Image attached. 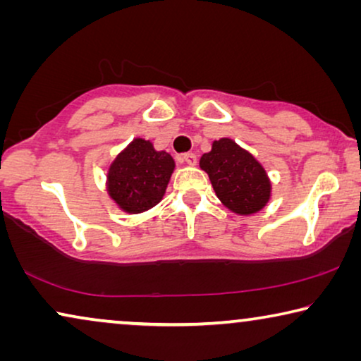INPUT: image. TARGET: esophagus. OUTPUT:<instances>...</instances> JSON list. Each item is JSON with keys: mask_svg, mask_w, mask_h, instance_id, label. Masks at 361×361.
<instances>
[{"mask_svg": "<svg viewBox=\"0 0 361 361\" xmlns=\"http://www.w3.org/2000/svg\"><path fill=\"white\" fill-rule=\"evenodd\" d=\"M182 161H184L187 166H195L197 164V156L194 154V152H187V154H184V157H182Z\"/></svg>", "mask_w": 361, "mask_h": 361, "instance_id": "34e87169", "label": "esophagus"}]
</instances>
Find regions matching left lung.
Segmentation results:
<instances>
[{"mask_svg":"<svg viewBox=\"0 0 361 361\" xmlns=\"http://www.w3.org/2000/svg\"><path fill=\"white\" fill-rule=\"evenodd\" d=\"M199 164L209 174L216 197L233 214L255 215L271 200L273 185L263 164L230 137L212 142Z\"/></svg>","mask_w":361,"mask_h":361,"instance_id":"8db88e82","label":"left lung"}]
</instances>
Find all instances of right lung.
<instances>
[{"instance_id":"right-lung-1","label":"right lung","mask_w":361,"mask_h":361,"mask_svg":"<svg viewBox=\"0 0 361 361\" xmlns=\"http://www.w3.org/2000/svg\"><path fill=\"white\" fill-rule=\"evenodd\" d=\"M176 162L149 140L135 137L116 154L106 171V194L121 212L135 215L159 204Z\"/></svg>"}]
</instances>
